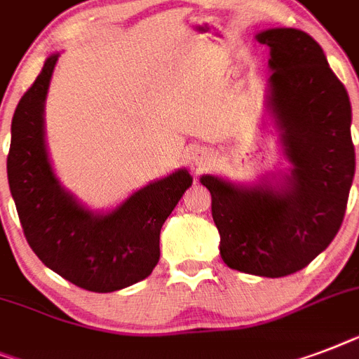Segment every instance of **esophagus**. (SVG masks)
<instances>
[{
	"label": "esophagus",
	"instance_id": "obj_1",
	"mask_svg": "<svg viewBox=\"0 0 359 359\" xmlns=\"http://www.w3.org/2000/svg\"><path fill=\"white\" fill-rule=\"evenodd\" d=\"M199 163H201V162H199Z\"/></svg>",
	"mask_w": 359,
	"mask_h": 359
}]
</instances>
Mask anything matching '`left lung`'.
<instances>
[{
	"instance_id": "left-lung-1",
	"label": "left lung",
	"mask_w": 359,
	"mask_h": 359,
	"mask_svg": "<svg viewBox=\"0 0 359 359\" xmlns=\"http://www.w3.org/2000/svg\"><path fill=\"white\" fill-rule=\"evenodd\" d=\"M255 39L270 48L266 108L290 168L257 184L218 175L199 180L212 196L225 264L251 276L283 278L323 253L343 224L356 171L352 108L313 36L273 27Z\"/></svg>"
}]
</instances>
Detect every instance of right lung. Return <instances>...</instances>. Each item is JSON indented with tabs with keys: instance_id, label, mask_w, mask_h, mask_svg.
Masks as SVG:
<instances>
[{
	"instance_id": "right-lung-1",
	"label": "right lung",
	"mask_w": 359,
	"mask_h": 359,
	"mask_svg": "<svg viewBox=\"0 0 359 359\" xmlns=\"http://www.w3.org/2000/svg\"><path fill=\"white\" fill-rule=\"evenodd\" d=\"M59 53L16 106L7 177L27 244L50 270L93 292H114L151 276L160 259V229L191 186L177 169L135 190L111 210H91L65 190L48 154L44 104Z\"/></svg>"
}]
</instances>
